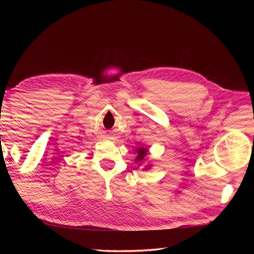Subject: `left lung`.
Returning <instances> with one entry per match:
<instances>
[{"label": "left lung", "instance_id": "obj_1", "mask_svg": "<svg viewBox=\"0 0 254 254\" xmlns=\"http://www.w3.org/2000/svg\"><path fill=\"white\" fill-rule=\"evenodd\" d=\"M147 154H148V149H145V148H143V147L137 148V149H136V158H135V161H136V162H142V161H144V158H145V156H147ZM143 169H144V170L150 169V165H145Z\"/></svg>", "mask_w": 254, "mask_h": 254}]
</instances>
